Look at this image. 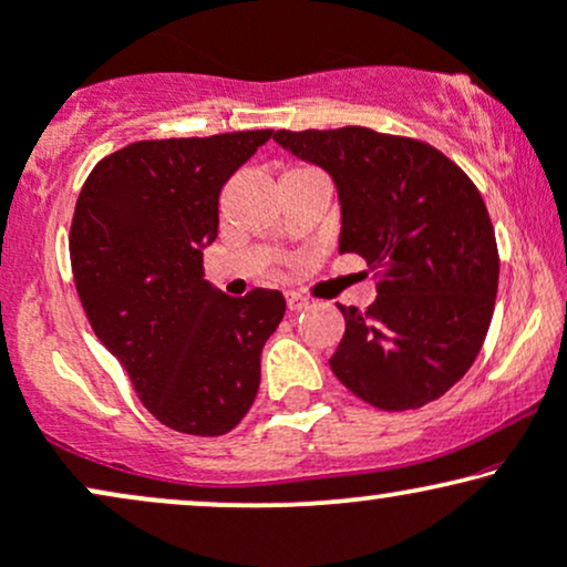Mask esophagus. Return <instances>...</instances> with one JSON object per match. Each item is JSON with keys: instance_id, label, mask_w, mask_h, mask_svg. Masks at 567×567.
Instances as JSON below:
<instances>
[{"instance_id": "esophagus-1", "label": "esophagus", "mask_w": 567, "mask_h": 567, "mask_svg": "<svg viewBox=\"0 0 567 567\" xmlns=\"http://www.w3.org/2000/svg\"><path fill=\"white\" fill-rule=\"evenodd\" d=\"M308 306V298L300 296V292H288V308L290 311H303Z\"/></svg>"}]
</instances>
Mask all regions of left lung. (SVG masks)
Returning <instances> with one entry per match:
<instances>
[{"label": "left lung", "mask_w": 567, "mask_h": 567, "mask_svg": "<svg viewBox=\"0 0 567 567\" xmlns=\"http://www.w3.org/2000/svg\"><path fill=\"white\" fill-rule=\"evenodd\" d=\"M324 167L342 204L340 254L374 271L367 311L337 306L334 377L369 405L415 411L474 367L497 298L499 254L482 193L440 148L371 127L277 131Z\"/></svg>", "instance_id": "left-lung-1"}]
</instances>
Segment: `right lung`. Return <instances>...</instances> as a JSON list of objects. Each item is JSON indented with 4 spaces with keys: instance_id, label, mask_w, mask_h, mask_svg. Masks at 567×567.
Returning <instances> with one entry per match:
<instances>
[{
    "instance_id": "1",
    "label": "right lung",
    "mask_w": 567,
    "mask_h": 567,
    "mask_svg": "<svg viewBox=\"0 0 567 567\" xmlns=\"http://www.w3.org/2000/svg\"><path fill=\"white\" fill-rule=\"evenodd\" d=\"M271 135L135 141L104 156L78 196L70 264L89 324L148 413L181 434L240 424L285 317L282 292L230 298L204 279L221 185Z\"/></svg>"
}]
</instances>
